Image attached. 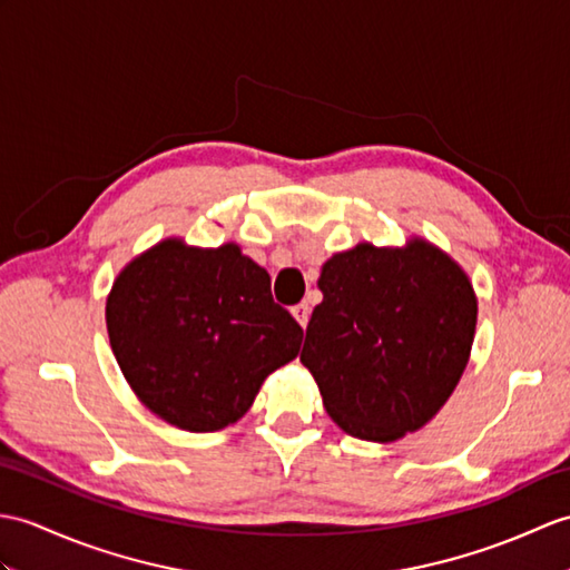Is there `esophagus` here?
<instances>
[{
  "mask_svg": "<svg viewBox=\"0 0 570 570\" xmlns=\"http://www.w3.org/2000/svg\"><path fill=\"white\" fill-rule=\"evenodd\" d=\"M291 313H294V317H296L301 327L308 325V317H311V306H308V303H298V306L291 308Z\"/></svg>",
  "mask_w": 570,
  "mask_h": 570,
  "instance_id": "1",
  "label": "esophagus"
}]
</instances>
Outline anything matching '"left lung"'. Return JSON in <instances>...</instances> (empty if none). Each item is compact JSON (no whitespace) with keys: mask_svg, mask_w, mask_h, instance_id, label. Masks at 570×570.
<instances>
[{"mask_svg":"<svg viewBox=\"0 0 570 570\" xmlns=\"http://www.w3.org/2000/svg\"><path fill=\"white\" fill-rule=\"evenodd\" d=\"M301 362L352 436L395 442L440 413L475 333L466 272L428 240L360 243L323 264Z\"/></svg>","mask_w":570,"mask_h":570,"instance_id":"left-lung-1","label":"left lung"}]
</instances>
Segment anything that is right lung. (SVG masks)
Listing matches in <instances>:
<instances>
[{"instance_id":"obj_1","label":"right lung","mask_w":570,"mask_h":570,"mask_svg":"<svg viewBox=\"0 0 570 570\" xmlns=\"http://www.w3.org/2000/svg\"><path fill=\"white\" fill-rule=\"evenodd\" d=\"M106 330L145 407L187 432L240 420L264 379L296 360L303 330L240 247L167 237L116 276Z\"/></svg>"}]
</instances>
